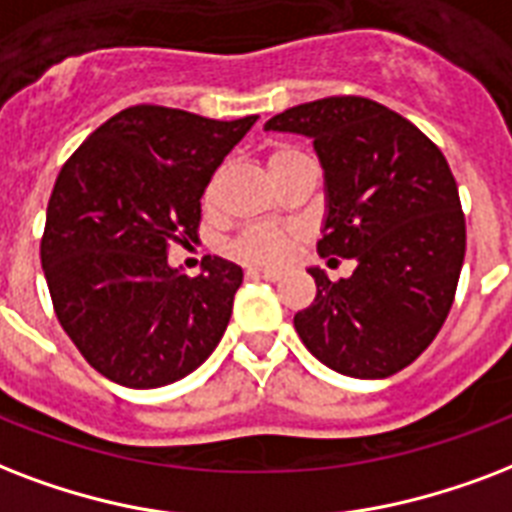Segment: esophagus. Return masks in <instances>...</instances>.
<instances>
[{
  "label": "esophagus",
  "instance_id": "obj_1",
  "mask_svg": "<svg viewBox=\"0 0 512 512\" xmlns=\"http://www.w3.org/2000/svg\"><path fill=\"white\" fill-rule=\"evenodd\" d=\"M248 277H256V280H269V283H275L280 280V272L277 269H248Z\"/></svg>",
  "mask_w": 512,
  "mask_h": 512
}]
</instances>
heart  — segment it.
<instances>
[{"label":"heart","mask_w":512,"mask_h":512,"mask_svg":"<svg viewBox=\"0 0 512 512\" xmlns=\"http://www.w3.org/2000/svg\"><path fill=\"white\" fill-rule=\"evenodd\" d=\"M299 157H304L299 149H293V146H277L275 152L269 154V168H272V173H277V170H283L288 162L299 160ZM219 181L221 176L216 173L208 181V186H205V194H202L205 205H211L216 200ZM296 240H299V235L291 227H280V224H251V227H245L232 240V253H235L237 259L248 261V264L275 267V264H283L288 259V253L293 251Z\"/></svg>","instance_id":"obj_1"}]
</instances>
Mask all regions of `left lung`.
<instances>
[{
	"mask_svg": "<svg viewBox=\"0 0 512 512\" xmlns=\"http://www.w3.org/2000/svg\"><path fill=\"white\" fill-rule=\"evenodd\" d=\"M267 130L315 141L328 186L318 251L358 261L344 280L310 269L318 293L296 312V334L344 376L398 374L446 323L465 261V213L449 162L414 122L360 95L291 106Z\"/></svg>",
	"mask_w": 512,
	"mask_h": 512,
	"instance_id": "1",
	"label": "left lung"
}]
</instances>
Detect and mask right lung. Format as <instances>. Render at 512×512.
Wrapping results in <instances>:
<instances>
[{"label":"right lung","mask_w":512,"mask_h":512,"mask_svg":"<svg viewBox=\"0 0 512 512\" xmlns=\"http://www.w3.org/2000/svg\"><path fill=\"white\" fill-rule=\"evenodd\" d=\"M253 122L138 104L63 162L39 256L55 318L106 379L178 382L227 331L243 269L205 256L202 275H178L168 251L197 240L205 186Z\"/></svg>","instance_id":"1"}]
</instances>
